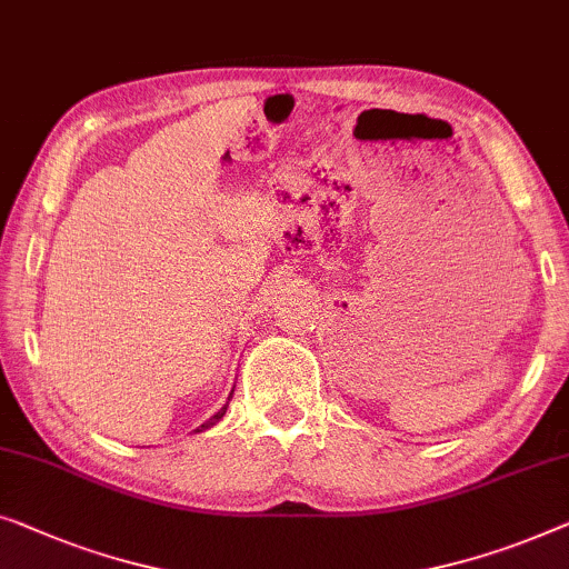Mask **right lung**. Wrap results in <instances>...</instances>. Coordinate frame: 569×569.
I'll use <instances>...</instances> for the list:
<instances>
[{
    "mask_svg": "<svg viewBox=\"0 0 569 569\" xmlns=\"http://www.w3.org/2000/svg\"><path fill=\"white\" fill-rule=\"evenodd\" d=\"M230 395H233V392H230ZM228 400H230V398H228ZM226 410H228V402H226V406H223V408H220V410H218V413H216V416H212V418H210V421H204V423H202L200 428H197V431H204V428L216 426V423L220 421V418H223V416H226Z\"/></svg>",
    "mask_w": 569,
    "mask_h": 569,
    "instance_id": "1",
    "label": "right lung"
}]
</instances>
